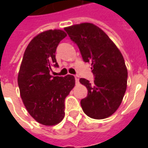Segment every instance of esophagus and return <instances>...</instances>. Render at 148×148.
Here are the masks:
<instances>
[{"instance_id":"34e87169","label":"esophagus","mask_w":148,"mask_h":148,"mask_svg":"<svg viewBox=\"0 0 148 148\" xmlns=\"http://www.w3.org/2000/svg\"><path fill=\"white\" fill-rule=\"evenodd\" d=\"M74 78H75L76 83H78V82H79V76H78V75H75V76H74Z\"/></svg>"}]
</instances>
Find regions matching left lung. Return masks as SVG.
<instances>
[{"label": "left lung", "mask_w": 148, "mask_h": 148, "mask_svg": "<svg viewBox=\"0 0 148 148\" xmlns=\"http://www.w3.org/2000/svg\"><path fill=\"white\" fill-rule=\"evenodd\" d=\"M64 30L77 45L83 61L92 66L93 84L85 78L79 80L88 90L87 97L81 101L82 110L93 119L109 117L121 106L127 89V71L123 55L94 24L82 23Z\"/></svg>", "instance_id": "8db88e82"}]
</instances>
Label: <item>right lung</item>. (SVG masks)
<instances>
[{
	"instance_id": "obj_1",
	"label": "right lung",
	"mask_w": 148,
	"mask_h": 148,
	"mask_svg": "<svg viewBox=\"0 0 148 148\" xmlns=\"http://www.w3.org/2000/svg\"><path fill=\"white\" fill-rule=\"evenodd\" d=\"M66 36L64 31L48 30L34 37L25 50L18 74L21 97L32 117L47 126L62 121L65 98L75 85L73 75L51 76V66L58 67L55 51Z\"/></svg>"
}]
</instances>
